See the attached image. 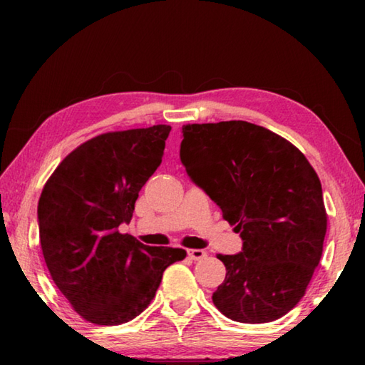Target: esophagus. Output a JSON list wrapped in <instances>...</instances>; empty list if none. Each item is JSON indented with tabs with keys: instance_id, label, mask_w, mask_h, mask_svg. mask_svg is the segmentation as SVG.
I'll use <instances>...</instances> for the list:
<instances>
[{
	"instance_id": "34e87169",
	"label": "esophagus",
	"mask_w": 365,
	"mask_h": 365,
	"mask_svg": "<svg viewBox=\"0 0 365 365\" xmlns=\"http://www.w3.org/2000/svg\"><path fill=\"white\" fill-rule=\"evenodd\" d=\"M207 252L202 251V250H188V257L191 261H202V259H206Z\"/></svg>"
}]
</instances>
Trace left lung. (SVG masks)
<instances>
[{"label":"left lung","mask_w":365,"mask_h":365,"mask_svg":"<svg viewBox=\"0 0 365 365\" xmlns=\"http://www.w3.org/2000/svg\"><path fill=\"white\" fill-rule=\"evenodd\" d=\"M180 159L243 240L212 302L243 324L280 319L298 304L319 265L327 211L316 170L280 135L245 120L187 123Z\"/></svg>","instance_id":"left-lung-1"}]
</instances>
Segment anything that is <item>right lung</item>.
Masks as SVG:
<instances>
[{
    "label": "right lung",
    "mask_w": 365,
    "mask_h": 365,
    "mask_svg": "<svg viewBox=\"0 0 365 365\" xmlns=\"http://www.w3.org/2000/svg\"><path fill=\"white\" fill-rule=\"evenodd\" d=\"M170 125L108 132L61 160L38 201L40 245L59 292L80 317L120 325L143 312L182 248L120 233L138 193L163 160Z\"/></svg>",
    "instance_id": "1"
}]
</instances>
